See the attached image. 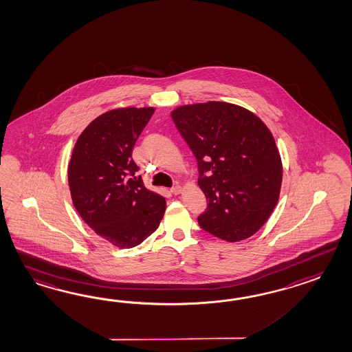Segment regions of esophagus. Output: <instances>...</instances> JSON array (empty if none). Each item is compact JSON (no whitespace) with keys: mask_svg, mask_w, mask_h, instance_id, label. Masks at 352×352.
<instances>
[{"mask_svg":"<svg viewBox=\"0 0 352 352\" xmlns=\"http://www.w3.org/2000/svg\"><path fill=\"white\" fill-rule=\"evenodd\" d=\"M170 191H171L173 195H179V194H181V191H182V188H181L180 185H176V186L171 188Z\"/></svg>","mask_w":352,"mask_h":352,"instance_id":"esophagus-1","label":"esophagus"}]
</instances>
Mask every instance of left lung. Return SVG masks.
<instances>
[{
	"mask_svg": "<svg viewBox=\"0 0 352 352\" xmlns=\"http://www.w3.org/2000/svg\"><path fill=\"white\" fill-rule=\"evenodd\" d=\"M171 116L197 158L208 200L199 226L227 242L254 236L278 204L283 180L269 128L245 107L221 101L176 107Z\"/></svg>",
	"mask_w": 352,
	"mask_h": 352,
	"instance_id": "1",
	"label": "left lung"
}]
</instances>
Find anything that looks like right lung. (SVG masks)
I'll list each match as a JSON object with an SVG mask.
<instances>
[{"label":"right lung","mask_w":352,"mask_h":352,"mask_svg":"<svg viewBox=\"0 0 352 352\" xmlns=\"http://www.w3.org/2000/svg\"><path fill=\"white\" fill-rule=\"evenodd\" d=\"M155 107H120L92 120L74 144L68 185L82 219L119 248L140 245L158 228L166 200L135 173L131 152Z\"/></svg>","instance_id":"obj_1"}]
</instances>
